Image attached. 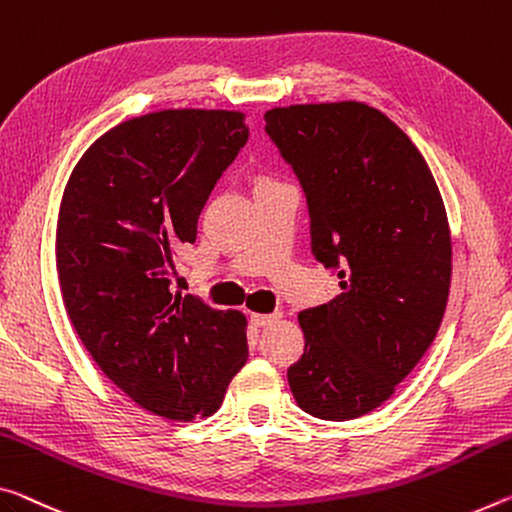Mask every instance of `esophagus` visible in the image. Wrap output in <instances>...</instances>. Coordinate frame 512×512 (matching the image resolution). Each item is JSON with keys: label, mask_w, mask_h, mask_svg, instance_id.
<instances>
[{"label": "esophagus", "mask_w": 512, "mask_h": 512, "mask_svg": "<svg viewBox=\"0 0 512 512\" xmlns=\"http://www.w3.org/2000/svg\"><path fill=\"white\" fill-rule=\"evenodd\" d=\"M278 319H280V314H255V312L250 314V323H253L255 328H264Z\"/></svg>", "instance_id": "esophagus-1"}]
</instances>
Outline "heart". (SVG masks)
Here are the masks:
<instances>
[{"instance_id": "heart-1", "label": "heart", "mask_w": 512, "mask_h": 512, "mask_svg": "<svg viewBox=\"0 0 512 512\" xmlns=\"http://www.w3.org/2000/svg\"><path fill=\"white\" fill-rule=\"evenodd\" d=\"M264 182H269V180H259V182H257V184H264Z\"/></svg>"}]
</instances>
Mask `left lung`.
Listing matches in <instances>:
<instances>
[{
  "instance_id": "8db88e82",
  "label": "left lung",
  "mask_w": 512,
  "mask_h": 512,
  "mask_svg": "<svg viewBox=\"0 0 512 512\" xmlns=\"http://www.w3.org/2000/svg\"><path fill=\"white\" fill-rule=\"evenodd\" d=\"M266 134L294 168L312 255L339 296L300 312L305 353L287 369L307 415H367L415 369L440 328L451 237L426 159L385 113L362 102L266 111Z\"/></svg>"
}]
</instances>
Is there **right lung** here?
<instances>
[{
	"mask_svg": "<svg viewBox=\"0 0 512 512\" xmlns=\"http://www.w3.org/2000/svg\"><path fill=\"white\" fill-rule=\"evenodd\" d=\"M239 111L166 109L132 118L84 152L63 191L56 269L81 344L152 415L221 408L248 358L246 316L173 296L175 250L248 141Z\"/></svg>",
	"mask_w": 512,
	"mask_h": 512,
	"instance_id": "right-lung-1",
	"label": "right lung"
}]
</instances>
